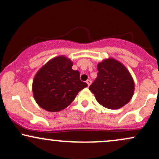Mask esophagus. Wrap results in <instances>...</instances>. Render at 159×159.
Wrapping results in <instances>:
<instances>
[{
  "label": "esophagus",
  "instance_id": "1",
  "mask_svg": "<svg viewBox=\"0 0 159 159\" xmlns=\"http://www.w3.org/2000/svg\"><path fill=\"white\" fill-rule=\"evenodd\" d=\"M86 82H87V85H88V87H89V86H90V85L91 84V83H92V81H91L90 79H88V80H87V81H86Z\"/></svg>",
  "mask_w": 159,
  "mask_h": 159
}]
</instances>
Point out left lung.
I'll list each match as a JSON object with an SVG mask.
<instances>
[{
	"mask_svg": "<svg viewBox=\"0 0 159 159\" xmlns=\"http://www.w3.org/2000/svg\"><path fill=\"white\" fill-rule=\"evenodd\" d=\"M97 69V77L89 89L98 102L112 110L126 105L134 90V81L127 69L113 58L98 63Z\"/></svg>",
	"mask_w": 159,
	"mask_h": 159,
	"instance_id": "1",
	"label": "left lung"
}]
</instances>
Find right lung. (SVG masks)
I'll list each match as a JSON object with an SVG mask.
<instances>
[{
    "label": "right lung",
    "mask_w": 159,
    "mask_h": 159,
    "mask_svg": "<svg viewBox=\"0 0 159 159\" xmlns=\"http://www.w3.org/2000/svg\"><path fill=\"white\" fill-rule=\"evenodd\" d=\"M72 62L64 56L49 61L37 72L33 81L36 103L50 112L68 107L78 92L87 84L80 80V72L72 69Z\"/></svg>",
    "instance_id": "obj_1"
}]
</instances>
